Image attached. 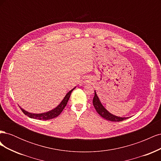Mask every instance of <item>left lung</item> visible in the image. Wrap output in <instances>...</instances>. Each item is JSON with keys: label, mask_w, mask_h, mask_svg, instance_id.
Wrapping results in <instances>:
<instances>
[{"label": "left lung", "mask_w": 161, "mask_h": 161, "mask_svg": "<svg viewBox=\"0 0 161 161\" xmlns=\"http://www.w3.org/2000/svg\"><path fill=\"white\" fill-rule=\"evenodd\" d=\"M92 104H93L94 108H95L97 113H98L102 118H103L107 120L111 121H121L127 119V118H120V117L112 115L109 111H107L105 108H104V107L101 103V102L99 99V97H97L95 91V96L93 97V99H92Z\"/></svg>", "instance_id": "obj_1"}]
</instances>
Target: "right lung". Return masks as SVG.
<instances>
[{
  "mask_svg": "<svg viewBox=\"0 0 161 161\" xmlns=\"http://www.w3.org/2000/svg\"><path fill=\"white\" fill-rule=\"evenodd\" d=\"M75 89V88L72 89L70 91L68 92V93L66 95L64 99L62 100V101L61 102L60 104L58 105L57 108H56L55 109H53V110H51L50 111L46 112V113L40 114H31V113H29V112L21 108H20V109H21V111H23V113L24 114L27 115L29 118H30L40 119V120H48V119L55 118H56V117L62 113V111H63V109H64V108H65L67 103H68V101H69V98H70V95H71V92Z\"/></svg>",
  "mask_w": 161,
  "mask_h": 161,
  "instance_id": "right-lung-1",
  "label": "right lung"
}]
</instances>
